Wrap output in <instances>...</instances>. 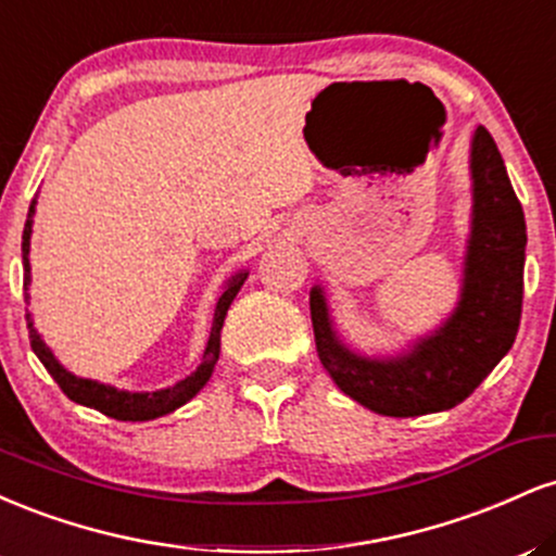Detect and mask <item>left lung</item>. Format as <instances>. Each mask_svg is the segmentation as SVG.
Listing matches in <instances>:
<instances>
[{"mask_svg":"<svg viewBox=\"0 0 556 556\" xmlns=\"http://www.w3.org/2000/svg\"><path fill=\"white\" fill-rule=\"evenodd\" d=\"M473 214L457 308L394 358L355 353L331 327L321 285L311 290L316 353L348 397L379 416L450 410L473 394L513 348L522 311L526 216L486 127L470 140Z\"/></svg>","mask_w":556,"mask_h":556,"instance_id":"8db88e82","label":"left lung"}]
</instances>
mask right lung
<instances>
[{"instance_id": "obj_1", "label": "right lung", "mask_w": 556, "mask_h": 556, "mask_svg": "<svg viewBox=\"0 0 556 556\" xmlns=\"http://www.w3.org/2000/svg\"><path fill=\"white\" fill-rule=\"evenodd\" d=\"M34 214H36V201L30 203L28 219H25V229H23V285H30V232H34ZM248 279V271H238L232 279H227L225 290H222L219 300H216V311H214V324H212V334H208L206 350H203V361L201 366L195 368L193 374L185 376L182 381H177L175 387L159 389V392H125V389L101 384V381H91V379H80V376L70 374L60 361L54 358L52 350L47 348V342L41 340L34 327V318L30 314H25L28 318V337H30V348L38 355V361L43 363L52 379L60 384L62 392L67 394L70 400L78 402V405L93 407V410L104 413V416L117 418V420H154L167 416V413L177 410V407L185 405L188 400H193L206 381L212 379V371L219 361V342H222V327H225V316L232 305L235 295L240 292L242 282ZM28 300V295H25Z\"/></svg>"}]
</instances>
